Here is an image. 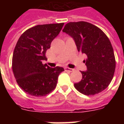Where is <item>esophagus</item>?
Returning <instances> with one entry per match:
<instances>
[{"mask_svg": "<svg viewBox=\"0 0 124 124\" xmlns=\"http://www.w3.org/2000/svg\"><path fill=\"white\" fill-rule=\"evenodd\" d=\"M64 70H65L66 71H69V72H72L74 71L73 69H72V68H68V67H66V68H64Z\"/></svg>", "mask_w": 124, "mask_h": 124, "instance_id": "obj_1", "label": "esophagus"}]
</instances>
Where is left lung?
I'll return each instance as SVG.
<instances>
[{"mask_svg": "<svg viewBox=\"0 0 124 124\" xmlns=\"http://www.w3.org/2000/svg\"><path fill=\"white\" fill-rule=\"evenodd\" d=\"M62 31L73 39L78 51L87 56L84 60L87 70L81 71V81L74 84L76 89L87 96L102 92L111 82L116 66L108 37L100 28L84 21L68 23Z\"/></svg>", "mask_w": 124, "mask_h": 124, "instance_id": "1", "label": "left lung"}]
</instances>
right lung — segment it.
I'll return each mask as SVG.
<instances>
[{"label": "right lung", "instance_id": "obj_1", "mask_svg": "<svg viewBox=\"0 0 124 124\" xmlns=\"http://www.w3.org/2000/svg\"><path fill=\"white\" fill-rule=\"evenodd\" d=\"M64 23L37 25L20 36L15 47L12 69L16 82L26 93L43 96L56 87L62 67L50 68L42 64L46 51L62 30Z\"/></svg>", "mask_w": 124, "mask_h": 124}]
</instances>
